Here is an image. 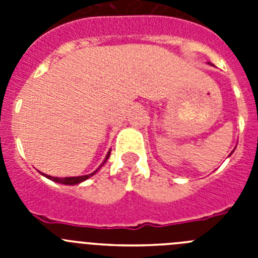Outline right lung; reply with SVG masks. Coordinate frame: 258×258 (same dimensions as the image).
I'll use <instances>...</instances> for the list:
<instances>
[{
	"instance_id": "1",
	"label": "right lung",
	"mask_w": 258,
	"mask_h": 258,
	"mask_svg": "<svg viewBox=\"0 0 258 258\" xmlns=\"http://www.w3.org/2000/svg\"><path fill=\"white\" fill-rule=\"evenodd\" d=\"M109 154H111V150H109V151L107 152V156H106V159H104V161H103V163L101 164V166H99V168H102V165H103V164L106 163V161H107V159H108V157H109ZM99 168H98L97 170H94V172H93V173H90V174H86V175H80V177H64V178H59V177H51V175L44 174V173H41V174H42V175H45V177H46V178L51 179V181H54V182H58V183H61V184H77V183H81V182H83V181H85V179L90 178V177H92V175H94L95 173H97L98 170H99Z\"/></svg>"
}]
</instances>
